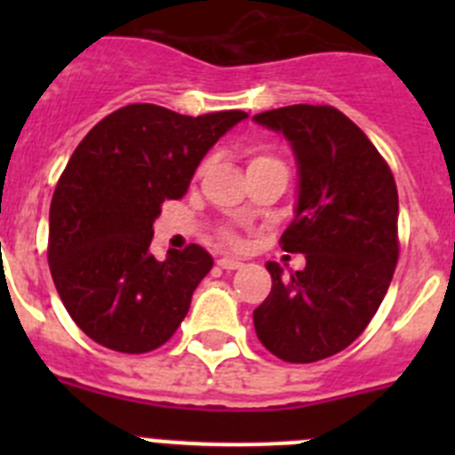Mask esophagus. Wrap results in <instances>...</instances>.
Returning a JSON list of instances; mask_svg holds the SVG:
<instances>
[{"instance_id": "esophagus-1", "label": "esophagus", "mask_w": 455, "mask_h": 455, "mask_svg": "<svg viewBox=\"0 0 455 455\" xmlns=\"http://www.w3.org/2000/svg\"><path fill=\"white\" fill-rule=\"evenodd\" d=\"M219 267L225 268V271H235V268L243 267V262H241V259H235V257H220Z\"/></svg>"}]
</instances>
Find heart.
Returning <instances> with one entry per match:
<instances>
[{"label": "heart", "instance_id": "1", "mask_svg": "<svg viewBox=\"0 0 455 455\" xmlns=\"http://www.w3.org/2000/svg\"><path fill=\"white\" fill-rule=\"evenodd\" d=\"M257 159H271V156H255L252 162H257ZM225 241H228V243H236V239H235V236H232V235L225 236Z\"/></svg>", "mask_w": 455, "mask_h": 455}]
</instances>
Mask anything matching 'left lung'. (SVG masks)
Here are the masks:
<instances>
[{"label": "left lung", "mask_w": 455, "mask_h": 455, "mask_svg": "<svg viewBox=\"0 0 455 455\" xmlns=\"http://www.w3.org/2000/svg\"><path fill=\"white\" fill-rule=\"evenodd\" d=\"M257 124L289 140L299 198L283 251L305 268L283 275L267 262L271 293L252 312L264 347L284 363H316L363 335L399 259L396 182L360 127L335 107L291 104L257 114Z\"/></svg>", "instance_id": "1"}]
</instances>
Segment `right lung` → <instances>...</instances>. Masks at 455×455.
<instances>
[{
    "instance_id": "right-lung-1",
    "label": "right lung",
    "mask_w": 455,
    "mask_h": 455,
    "mask_svg": "<svg viewBox=\"0 0 455 455\" xmlns=\"http://www.w3.org/2000/svg\"><path fill=\"white\" fill-rule=\"evenodd\" d=\"M243 111L193 116L127 104L72 152L50 207L52 280L72 321L102 347L148 353L166 344L214 259L191 243L150 252L164 200H180L216 140Z\"/></svg>"
}]
</instances>
